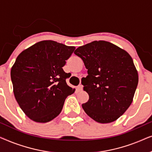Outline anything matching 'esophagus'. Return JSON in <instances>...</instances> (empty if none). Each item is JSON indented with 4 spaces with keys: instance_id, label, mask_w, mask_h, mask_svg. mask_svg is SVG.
<instances>
[{
    "instance_id": "esophagus-1",
    "label": "esophagus",
    "mask_w": 152,
    "mask_h": 152,
    "mask_svg": "<svg viewBox=\"0 0 152 152\" xmlns=\"http://www.w3.org/2000/svg\"><path fill=\"white\" fill-rule=\"evenodd\" d=\"M77 90L78 91H82L83 90V86L82 84H80L79 86H77Z\"/></svg>"
}]
</instances>
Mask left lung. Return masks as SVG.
Wrapping results in <instances>:
<instances>
[{"mask_svg":"<svg viewBox=\"0 0 152 152\" xmlns=\"http://www.w3.org/2000/svg\"><path fill=\"white\" fill-rule=\"evenodd\" d=\"M74 53L84 61L88 75L82 80L89 99L82 108L99 123L119 118L132 104L138 75L127 52L105 41L79 47Z\"/></svg>","mask_w":152,"mask_h":152,"instance_id":"left-lung-1","label":"left lung"}]
</instances>
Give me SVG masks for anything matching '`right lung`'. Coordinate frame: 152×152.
<instances>
[{
  "mask_svg": "<svg viewBox=\"0 0 152 152\" xmlns=\"http://www.w3.org/2000/svg\"><path fill=\"white\" fill-rule=\"evenodd\" d=\"M75 47L47 40L20 53L11 70L14 97L33 121L45 123L61 113L64 102L75 89L66 84L63 66Z\"/></svg>",
  "mask_w": 152,
  "mask_h": 152,
  "instance_id": "obj_1",
  "label": "right lung"
}]
</instances>
